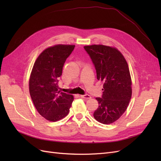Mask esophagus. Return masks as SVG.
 Masks as SVG:
<instances>
[{"mask_svg":"<svg viewBox=\"0 0 161 161\" xmlns=\"http://www.w3.org/2000/svg\"><path fill=\"white\" fill-rule=\"evenodd\" d=\"M80 97H81V98L85 99H89L91 98V97L89 95H81Z\"/></svg>","mask_w":161,"mask_h":161,"instance_id":"esophagus-1","label":"esophagus"}]
</instances>
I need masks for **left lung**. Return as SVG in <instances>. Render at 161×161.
Listing matches in <instances>:
<instances>
[{
    "mask_svg": "<svg viewBox=\"0 0 161 161\" xmlns=\"http://www.w3.org/2000/svg\"><path fill=\"white\" fill-rule=\"evenodd\" d=\"M84 48L95 65L97 79L103 83V95L96 98L99 107L93 116L101 124H112L125 111L132 93L128 64L114 47L95 44Z\"/></svg>",
    "mask_w": 161,
    "mask_h": 161,
    "instance_id": "left-lung-1",
    "label": "left lung"
}]
</instances>
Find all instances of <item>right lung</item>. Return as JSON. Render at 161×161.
I'll list each match as a JSON object with an SVG mask.
<instances>
[{
  "label": "right lung",
  "mask_w": 161,
  "mask_h": 161,
  "mask_svg": "<svg viewBox=\"0 0 161 161\" xmlns=\"http://www.w3.org/2000/svg\"><path fill=\"white\" fill-rule=\"evenodd\" d=\"M75 45L58 44L43 50L34 63L29 87L38 113L50 121H57L69 114L74 97L58 91V79L66 58Z\"/></svg>",
  "instance_id": "right-lung-1"
}]
</instances>
